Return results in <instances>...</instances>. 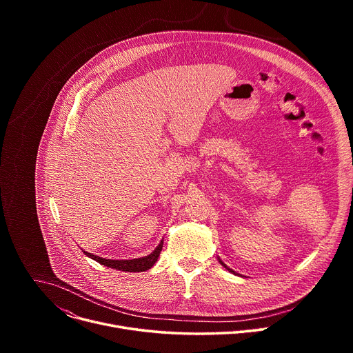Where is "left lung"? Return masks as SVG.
I'll list each match as a JSON object with an SVG mask.
<instances>
[{
	"label": "left lung",
	"mask_w": 353,
	"mask_h": 353,
	"mask_svg": "<svg viewBox=\"0 0 353 353\" xmlns=\"http://www.w3.org/2000/svg\"><path fill=\"white\" fill-rule=\"evenodd\" d=\"M218 260H219V263H221V264H222V265H223V267H225V268H226L229 272H232V274H234V275H236V272H234L233 270H230V268H229V267H228V265H226V264H225V263H223V261H222L219 257H218Z\"/></svg>",
	"instance_id": "8db88e82"
}]
</instances>
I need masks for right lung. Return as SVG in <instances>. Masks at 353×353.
Returning <instances> with one entry per match:
<instances>
[{"label": "right lung", "mask_w": 353, "mask_h": 353, "mask_svg": "<svg viewBox=\"0 0 353 353\" xmlns=\"http://www.w3.org/2000/svg\"><path fill=\"white\" fill-rule=\"evenodd\" d=\"M163 247V240H161V243L157 245V248L150 253L149 256L145 257H139V259H131V260H110V259H102L99 256H94L92 253H88V251H83V254L94 261H97L99 264L106 265L109 268H114L119 271H124V272H143L148 271L149 268H152L155 265V263L158 261V257L161 254Z\"/></svg>", "instance_id": "obj_1"}]
</instances>
